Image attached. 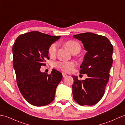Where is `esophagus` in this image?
Segmentation results:
<instances>
[{
  "label": "esophagus",
  "instance_id": "esophagus-1",
  "mask_svg": "<svg viewBox=\"0 0 125 125\" xmlns=\"http://www.w3.org/2000/svg\"><path fill=\"white\" fill-rule=\"evenodd\" d=\"M62 75H63V78H65V77H67L68 76H67V74H65V73H62Z\"/></svg>",
  "mask_w": 125,
  "mask_h": 125
}]
</instances>
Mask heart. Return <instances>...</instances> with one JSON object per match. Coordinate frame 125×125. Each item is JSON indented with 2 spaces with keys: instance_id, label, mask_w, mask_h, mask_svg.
Listing matches in <instances>:
<instances>
[{
  "instance_id": "heart-1",
  "label": "heart",
  "mask_w": 125,
  "mask_h": 125,
  "mask_svg": "<svg viewBox=\"0 0 125 125\" xmlns=\"http://www.w3.org/2000/svg\"><path fill=\"white\" fill-rule=\"evenodd\" d=\"M65 46L72 53L76 51H80V45L74 40H69L65 43ZM58 44L57 42L52 43L48 48V54L51 56H54L56 54ZM56 68L64 72H71L75 66V63L72 61H59L56 63Z\"/></svg>"
}]
</instances>
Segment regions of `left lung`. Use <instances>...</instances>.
Wrapping results in <instances>:
<instances>
[{
    "label": "left lung",
    "instance_id": "1",
    "mask_svg": "<svg viewBox=\"0 0 125 125\" xmlns=\"http://www.w3.org/2000/svg\"><path fill=\"white\" fill-rule=\"evenodd\" d=\"M73 37L82 42L87 51L80 66V73L88 76L85 80H78L73 76V99L82 106L94 105L105 93L113 62L114 47L106 37L92 32L80 33Z\"/></svg>",
    "mask_w": 125,
    "mask_h": 125
}]
</instances>
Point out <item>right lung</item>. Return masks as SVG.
<instances>
[{
  "mask_svg": "<svg viewBox=\"0 0 125 125\" xmlns=\"http://www.w3.org/2000/svg\"><path fill=\"white\" fill-rule=\"evenodd\" d=\"M60 37L31 31L20 35L13 46L17 86L25 100L32 105H46L54 99L62 74L55 69L51 74L42 73L40 69L49 59V46Z\"/></svg>",
  "mask_w": 125,
  "mask_h": 125,
  "instance_id": "add662e5",
  "label": "right lung"
}]
</instances>
